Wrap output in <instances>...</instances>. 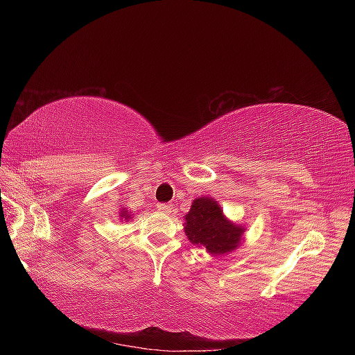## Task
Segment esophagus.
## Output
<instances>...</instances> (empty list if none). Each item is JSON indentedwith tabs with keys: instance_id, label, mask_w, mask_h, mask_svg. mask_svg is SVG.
Here are the masks:
<instances>
[{
	"instance_id": "esophagus-1",
	"label": "esophagus",
	"mask_w": 355,
	"mask_h": 355,
	"mask_svg": "<svg viewBox=\"0 0 355 355\" xmlns=\"http://www.w3.org/2000/svg\"><path fill=\"white\" fill-rule=\"evenodd\" d=\"M158 209L161 213L171 214L172 213V205H171V203H158Z\"/></svg>"
}]
</instances>
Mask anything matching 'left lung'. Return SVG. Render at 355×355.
Instances as JSON below:
<instances>
[{
	"mask_svg": "<svg viewBox=\"0 0 355 355\" xmlns=\"http://www.w3.org/2000/svg\"><path fill=\"white\" fill-rule=\"evenodd\" d=\"M245 227L228 220L218 202L199 197L184 216V233L192 244L211 255H224L239 248Z\"/></svg>",
	"mask_w": 355,
	"mask_h": 355,
	"instance_id": "left-lung-1",
	"label": "left lung"
}]
</instances>
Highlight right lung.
<instances>
[{
	"instance_id": "1",
	"label": "right lung",
	"mask_w": 355,
	"mask_h": 355,
	"mask_svg": "<svg viewBox=\"0 0 355 355\" xmlns=\"http://www.w3.org/2000/svg\"><path fill=\"white\" fill-rule=\"evenodd\" d=\"M130 216H131V214H128V213H127V209H125V208L122 209V211H120V218L125 219V220H128V219H130Z\"/></svg>"
}]
</instances>
